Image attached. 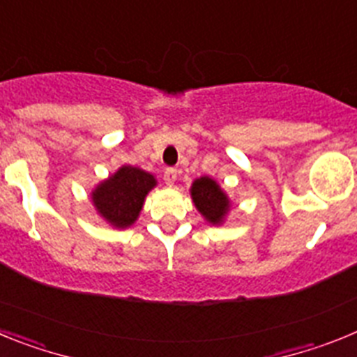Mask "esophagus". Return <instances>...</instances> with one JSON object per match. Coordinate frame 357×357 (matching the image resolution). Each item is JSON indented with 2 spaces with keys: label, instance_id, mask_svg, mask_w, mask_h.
Listing matches in <instances>:
<instances>
[{
  "label": "esophagus",
  "instance_id": "1",
  "mask_svg": "<svg viewBox=\"0 0 357 357\" xmlns=\"http://www.w3.org/2000/svg\"><path fill=\"white\" fill-rule=\"evenodd\" d=\"M176 176H178V172L175 168H166V172H164V181H166L168 185L175 184Z\"/></svg>",
  "mask_w": 357,
  "mask_h": 357
}]
</instances>
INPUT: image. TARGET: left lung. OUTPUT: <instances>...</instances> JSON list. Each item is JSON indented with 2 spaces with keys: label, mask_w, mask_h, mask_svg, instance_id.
<instances>
[{
  "label": "left lung",
  "mask_w": 357,
  "mask_h": 357,
  "mask_svg": "<svg viewBox=\"0 0 357 357\" xmlns=\"http://www.w3.org/2000/svg\"><path fill=\"white\" fill-rule=\"evenodd\" d=\"M191 198L198 213L213 225H220L230 209V200L211 176H200L191 185Z\"/></svg>",
  "instance_id": "left-lung-1"
}]
</instances>
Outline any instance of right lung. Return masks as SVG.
<instances>
[{
	"mask_svg": "<svg viewBox=\"0 0 357 357\" xmlns=\"http://www.w3.org/2000/svg\"><path fill=\"white\" fill-rule=\"evenodd\" d=\"M155 185L157 181L151 173L134 166H121L114 175L96 185L91 200L110 225L127 229L137 220L144 198Z\"/></svg>",
	"mask_w": 357,
	"mask_h": 357,
	"instance_id": "right-lung-1",
	"label": "right lung"
}]
</instances>
